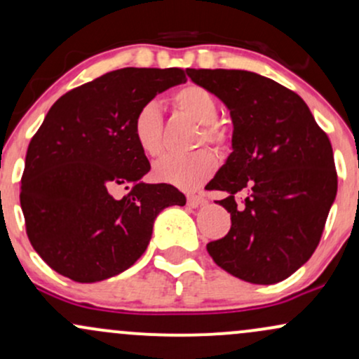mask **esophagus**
<instances>
[{
	"label": "esophagus",
	"mask_w": 359,
	"mask_h": 359,
	"mask_svg": "<svg viewBox=\"0 0 359 359\" xmlns=\"http://www.w3.org/2000/svg\"><path fill=\"white\" fill-rule=\"evenodd\" d=\"M205 203V199L203 196H197V194H191V196H187V204L191 205V208H199V205H203Z\"/></svg>",
	"instance_id": "34e87169"
}]
</instances>
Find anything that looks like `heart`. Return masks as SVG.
Wrapping results in <instances>:
<instances>
[{"label":"heart","mask_w":359,"mask_h":359,"mask_svg":"<svg viewBox=\"0 0 359 359\" xmlns=\"http://www.w3.org/2000/svg\"><path fill=\"white\" fill-rule=\"evenodd\" d=\"M172 104L179 113L185 114L201 125L196 145H209L224 148L228 145V135L217 125L219 104L208 89L196 84H187L177 89L172 96ZM133 137L140 150L148 156H158L163 150V123L158 106L147 102L137 111L133 118ZM217 158L208 148L194 154L177 156L168 155L155 163L154 174L158 180L177 185L180 189H196L214 174Z\"/></svg>","instance_id":"heart-1"}]
</instances>
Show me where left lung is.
<instances>
[{
	"label": "left lung",
	"mask_w": 359,
	"mask_h": 359,
	"mask_svg": "<svg viewBox=\"0 0 359 359\" xmlns=\"http://www.w3.org/2000/svg\"><path fill=\"white\" fill-rule=\"evenodd\" d=\"M233 119V151L209 191L231 214V229L208 243L216 265L245 282L270 285L312 257L336 199L337 175L327 135L299 94L248 71L187 69ZM249 192L243 206L233 197Z\"/></svg>",
	"instance_id": "1"
}]
</instances>
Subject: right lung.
<instances>
[{"mask_svg": "<svg viewBox=\"0 0 359 359\" xmlns=\"http://www.w3.org/2000/svg\"><path fill=\"white\" fill-rule=\"evenodd\" d=\"M182 69L126 67L69 90L32 138L20 204L28 240L57 273L81 283L130 269L145 253L155 217L185 196L147 184L133 118L156 94L185 82Z\"/></svg>", "mask_w": 359, "mask_h": 359, "instance_id": "right-lung-1", "label": "right lung"}]
</instances>
